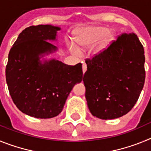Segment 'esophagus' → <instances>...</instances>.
Wrapping results in <instances>:
<instances>
[{
	"label": "esophagus",
	"mask_w": 151,
	"mask_h": 151,
	"mask_svg": "<svg viewBox=\"0 0 151 151\" xmlns=\"http://www.w3.org/2000/svg\"><path fill=\"white\" fill-rule=\"evenodd\" d=\"M86 70H87V65H86V63H84L82 64V71H83V73H85L86 72Z\"/></svg>",
	"instance_id": "1"
}]
</instances>
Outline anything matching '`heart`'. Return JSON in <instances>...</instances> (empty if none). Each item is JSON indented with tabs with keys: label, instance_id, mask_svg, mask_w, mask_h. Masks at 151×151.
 Instances as JSON below:
<instances>
[{
	"label": "heart",
	"instance_id": "heart-1",
	"mask_svg": "<svg viewBox=\"0 0 151 151\" xmlns=\"http://www.w3.org/2000/svg\"><path fill=\"white\" fill-rule=\"evenodd\" d=\"M113 35L107 27H88L81 29L75 36V41L81 48H86L91 46L102 38L98 44L96 51L104 49L113 40Z\"/></svg>",
	"mask_w": 151,
	"mask_h": 151
}]
</instances>
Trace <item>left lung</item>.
I'll list each match as a JSON object with an SVG mask.
<instances>
[{"instance_id": "obj_1", "label": "left lung", "mask_w": 151, "mask_h": 151, "mask_svg": "<svg viewBox=\"0 0 151 151\" xmlns=\"http://www.w3.org/2000/svg\"><path fill=\"white\" fill-rule=\"evenodd\" d=\"M145 50L137 35L122 33L91 58L85 59V98L94 116L113 119L129 113L145 81Z\"/></svg>"}]
</instances>
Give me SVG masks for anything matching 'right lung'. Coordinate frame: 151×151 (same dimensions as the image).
Returning <instances> with one entry per match:
<instances>
[{
	"instance_id": "obj_1",
	"label": "right lung",
	"mask_w": 151,
	"mask_h": 151,
	"mask_svg": "<svg viewBox=\"0 0 151 151\" xmlns=\"http://www.w3.org/2000/svg\"><path fill=\"white\" fill-rule=\"evenodd\" d=\"M60 29L50 25L29 26L9 52L6 81L11 98L21 112L35 118L59 115L74 85L83 78L81 63L69 66L55 60L39 62V55L56 50L47 40H55Z\"/></svg>"
}]
</instances>
